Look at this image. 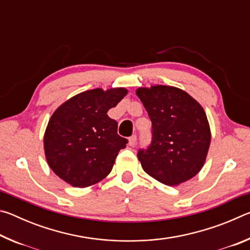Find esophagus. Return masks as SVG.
Masks as SVG:
<instances>
[{"label": "esophagus", "mask_w": 250, "mask_h": 250, "mask_svg": "<svg viewBox=\"0 0 250 250\" xmlns=\"http://www.w3.org/2000/svg\"><path fill=\"white\" fill-rule=\"evenodd\" d=\"M135 142H137V135H135V134L131 135V137L129 138V146H133L135 145Z\"/></svg>", "instance_id": "esophagus-1"}]
</instances>
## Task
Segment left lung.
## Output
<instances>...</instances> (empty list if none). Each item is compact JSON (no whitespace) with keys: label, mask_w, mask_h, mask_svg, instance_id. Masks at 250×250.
I'll return each instance as SVG.
<instances>
[{"label":"left lung","mask_w":250,"mask_h":250,"mask_svg":"<svg viewBox=\"0 0 250 250\" xmlns=\"http://www.w3.org/2000/svg\"><path fill=\"white\" fill-rule=\"evenodd\" d=\"M137 96L152 122V140L138 151L147 174L166 185L195 176L204 166L210 130L202 105L188 92L171 86L139 88Z\"/></svg>","instance_id":"left-lung-1"}]
</instances>
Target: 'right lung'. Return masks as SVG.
I'll use <instances>...</instances> for the list:
<instances>
[{
  "mask_svg": "<svg viewBox=\"0 0 250 250\" xmlns=\"http://www.w3.org/2000/svg\"><path fill=\"white\" fill-rule=\"evenodd\" d=\"M128 94L125 88L83 91L57 108L44 135V150L55 174L75 188L104 179L128 140L118 134L108 110Z\"/></svg>",
  "mask_w": 250,
  "mask_h": 250,
  "instance_id": "1",
  "label": "right lung"
}]
</instances>
